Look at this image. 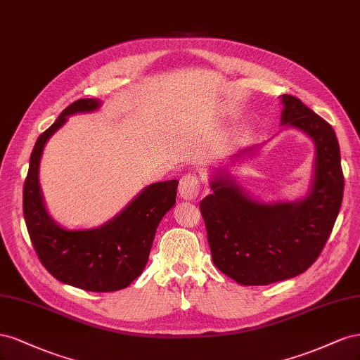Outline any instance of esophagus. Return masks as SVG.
<instances>
[{"label": "esophagus", "mask_w": 360, "mask_h": 360, "mask_svg": "<svg viewBox=\"0 0 360 360\" xmlns=\"http://www.w3.org/2000/svg\"><path fill=\"white\" fill-rule=\"evenodd\" d=\"M200 182L194 174H187L179 182V194L184 200H194L199 196Z\"/></svg>", "instance_id": "esophagus-1"}]
</instances>
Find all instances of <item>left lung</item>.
<instances>
[{"mask_svg": "<svg viewBox=\"0 0 360 360\" xmlns=\"http://www.w3.org/2000/svg\"><path fill=\"white\" fill-rule=\"evenodd\" d=\"M282 125L303 131L315 143L309 194L299 202L264 203L220 173L211 181L212 194L200 202L212 262L241 285H269L309 269L342 203L344 174L333 128L299 98L282 95Z\"/></svg>", "mask_w": 360, "mask_h": 360, "instance_id": "obj_1", "label": "left lung"}]
</instances>
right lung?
Masks as SVG:
<instances>
[{
    "label": "right lung",
    "instance_id": "obj_1",
    "mask_svg": "<svg viewBox=\"0 0 360 360\" xmlns=\"http://www.w3.org/2000/svg\"><path fill=\"white\" fill-rule=\"evenodd\" d=\"M98 99H78L39 136L24 184V219L40 262L57 281L94 292L127 288L145 269L164 214L176 202L178 181L150 184L115 219L96 229L61 228L45 208L39 186V164L49 137L68 116L94 111Z\"/></svg>",
    "mask_w": 360,
    "mask_h": 360
}]
</instances>
